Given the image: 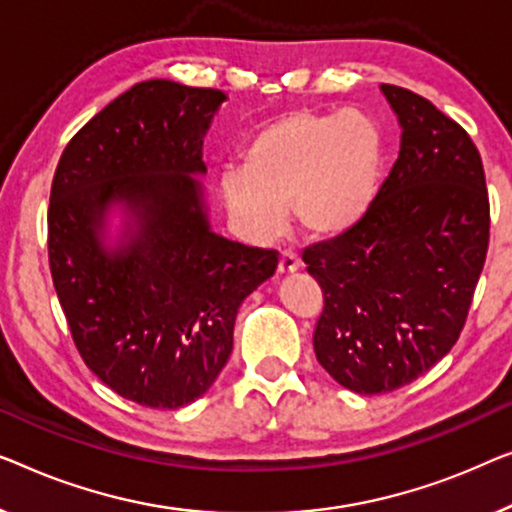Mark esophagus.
I'll return each mask as SVG.
<instances>
[{
	"instance_id": "esophagus-1",
	"label": "esophagus",
	"mask_w": 512,
	"mask_h": 512,
	"mask_svg": "<svg viewBox=\"0 0 512 512\" xmlns=\"http://www.w3.org/2000/svg\"><path fill=\"white\" fill-rule=\"evenodd\" d=\"M299 257L294 253H283L278 259V276H292L294 271H299Z\"/></svg>"
}]
</instances>
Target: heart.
Wrapping results in <instances>:
<instances>
[{"mask_svg": "<svg viewBox=\"0 0 512 512\" xmlns=\"http://www.w3.org/2000/svg\"><path fill=\"white\" fill-rule=\"evenodd\" d=\"M383 134L362 111H292L259 129L243 167L220 176V197L246 239H271L290 206L311 239L357 225L378 192Z\"/></svg>", "mask_w": 512, "mask_h": 512, "instance_id": "obj_1", "label": "heart"}]
</instances>
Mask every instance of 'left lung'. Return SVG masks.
<instances>
[{
    "mask_svg": "<svg viewBox=\"0 0 512 512\" xmlns=\"http://www.w3.org/2000/svg\"><path fill=\"white\" fill-rule=\"evenodd\" d=\"M401 148L364 218L304 250L325 294L315 357L357 394L413 383L457 343L485 264L489 201L471 136L427 99L380 85Z\"/></svg>",
    "mask_w": 512,
    "mask_h": 512,
    "instance_id": "left-lung-1",
    "label": "left lung"
}]
</instances>
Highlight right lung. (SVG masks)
<instances>
[{
	"label": "right lung",
	"mask_w": 512,
	"mask_h": 512,
	"mask_svg": "<svg viewBox=\"0 0 512 512\" xmlns=\"http://www.w3.org/2000/svg\"><path fill=\"white\" fill-rule=\"evenodd\" d=\"M227 95L136 83L64 148L48 206V259L88 369L122 399L174 410L227 364L243 299L273 250L215 234L204 136Z\"/></svg>",
	"instance_id": "right-lung-1"
}]
</instances>
